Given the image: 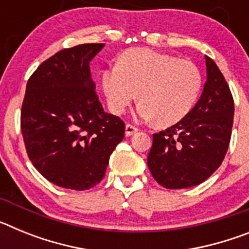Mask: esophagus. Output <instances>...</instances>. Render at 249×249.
<instances>
[{"label": "esophagus", "instance_id": "esophagus-1", "mask_svg": "<svg viewBox=\"0 0 249 249\" xmlns=\"http://www.w3.org/2000/svg\"><path fill=\"white\" fill-rule=\"evenodd\" d=\"M136 132H138L137 127L132 126V124H129V123H127V124H126V136L135 135Z\"/></svg>", "mask_w": 249, "mask_h": 249}]
</instances>
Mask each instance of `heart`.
<instances>
[{
	"mask_svg": "<svg viewBox=\"0 0 249 249\" xmlns=\"http://www.w3.org/2000/svg\"><path fill=\"white\" fill-rule=\"evenodd\" d=\"M202 73L191 61L151 48H132L102 73L112 113L121 114L137 98V117L168 127L183 120L201 94Z\"/></svg>",
	"mask_w": 249,
	"mask_h": 249,
	"instance_id": "1",
	"label": "heart"
}]
</instances>
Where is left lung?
Instances as JSON below:
<instances>
[{
    "mask_svg": "<svg viewBox=\"0 0 249 249\" xmlns=\"http://www.w3.org/2000/svg\"><path fill=\"white\" fill-rule=\"evenodd\" d=\"M201 98L178 123L153 135L147 164L157 183L169 190L197 186L221 166L232 135L234 102L227 81L206 56Z\"/></svg>",
    "mask_w": 249,
    "mask_h": 249,
    "instance_id": "1",
    "label": "left lung"
}]
</instances>
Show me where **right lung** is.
<instances>
[{
	"instance_id": "add662e5",
	"label": "right lung",
	"mask_w": 249,
	"mask_h": 249,
	"mask_svg": "<svg viewBox=\"0 0 249 249\" xmlns=\"http://www.w3.org/2000/svg\"><path fill=\"white\" fill-rule=\"evenodd\" d=\"M103 43L65 48L28 78L21 131L30 160L47 181L89 190L102 181L109 156L124 137V122L106 113L89 62Z\"/></svg>"
}]
</instances>
